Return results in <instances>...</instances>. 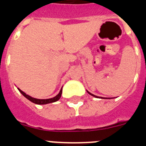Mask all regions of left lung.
Segmentation results:
<instances>
[{
  "mask_svg": "<svg viewBox=\"0 0 146 146\" xmlns=\"http://www.w3.org/2000/svg\"><path fill=\"white\" fill-rule=\"evenodd\" d=\"M87 92H88L89 94H90V95H91V96H94V97H96V98H100V97H98V96H95V95L92 94V93H90V92H88V91H87Z\"/></svg>",
  "mask_w": 146,
  "mask_h": 146,
  "instance_id": "8db88e82",
  "label": "left lung"
}]
</instances>
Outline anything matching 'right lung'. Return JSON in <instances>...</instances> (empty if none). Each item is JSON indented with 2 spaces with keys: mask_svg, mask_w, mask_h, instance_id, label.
Listing matches in <instances>:
<instances>
[{
  "mask_svg": "<svg viewBox=\"0 0 146 146\" xmlns=\"http://www.w3.org/2000/svg\"><path fill=\"white\" fill-rule=\"evenodd\" d=\"M18 90L21 92V94L24 96V97H26L27 99H29V101L33 102V103L36 104H50V103H54V102H56V101H57L58 100H59V98H61V96H62V88L61 89L60 91H59V94L57 96H56L55 97L52 98H48V99H37V98H35L31 97L29 95L26 94L25 92H23L21 90H20L19 88Z\"/></svg>",
  "mask_w": 146,
  "mask_h": 146,
  "instance_id": "add662e5",
  "label": "right lung"
}]
</instances>
